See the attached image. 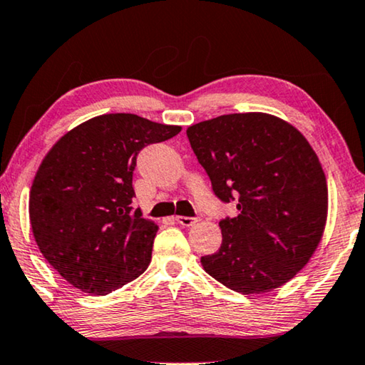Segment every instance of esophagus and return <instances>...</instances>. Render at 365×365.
I'll list each match as a JSON object with an SVG mask.
<instances>
[{
	"mask_svg": "<svg viewBox=\"0 0 365 365\" xmlns=\"http://www.w3.org/2000/svg\"><path fill=\"white\" fill-rule=\"evenodd\" d=\"M176 222L178 223H181V225H184V227H192L195 222H197V218H194V217H182V215H178L176 217Z\"/></svg>",
	"mask_w": 365,
	"mask_h": 365,
	"instance_id": "34e87169",
	"label": "esophagus"
}]
</instances>
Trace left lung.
Returning a JSON list of instances; mask_svg holds the SVG:
<instances>
[{
	"instance_id": "left-lung-1",
	"label": "left lung",
	"mask_w": 365,
	"mask_h": 365,
	"mask_svg": "<svg viewBox=\"0 0 365 365\" xmlns=\"http://www.w3.org/2000/svg\"><path fill=\"white\" fill-rule=\"evenodd\" d=\"M186 133L217 199L238 209L218 223V251L200 257L205 272L243 295L289 282L315 253L327 223V178L310 143L261 112L220 115Z\"/></svg>"
}]
</instances>
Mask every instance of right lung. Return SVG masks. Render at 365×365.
<instances>
[{
    "label": "right lung",
    "instance_id": "add662e5",
    "mask_svg": "<svg viewBox=\"0 0 365 365\" xmlns=\"http://www.w3.org/2000/svg\"><path fill=\"white\" fill-rule=\"evenodd\" d=\"M178 125L135 114L94 117L61 137L34 178L29 217L36 243L73 287L106 295L145 272L158 227L133 209L137 156Z\"/></svg>",
    "mask_w": 365,
    "mask_h": 365
}]
</instances>
